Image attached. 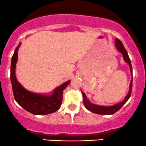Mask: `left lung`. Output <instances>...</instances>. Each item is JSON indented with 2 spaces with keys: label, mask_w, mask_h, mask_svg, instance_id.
<instances>
[{
  "label": "left lung",
  "mask_w": 146,
  "mask_h": 146,
  "mask_svg": "<svg viewBox=\"0 0 146 146\" xmlns=\"http://www.w3.org/2000/svg\"><path fill=\"white\" fill-rule=\"evenodd\" d=\"M116 48L119 50L120 52H121L123 54V57L124 60L129 64L130 66V70H131V72L132 73V66H131V60H130L129 57H128V52H127L126 50L125 49V47L123 45L122 42L119 40V39H116ZM132 86H133V79H131V82L130 83V89L129 92H128V95L125 96V99L121 103L117 104L114 105V106H98V105L92 104V103L89 102V101L88 100L87 98H86V96L85 95V94L82 92V94H83L84 97V105L86 107V109H87L88 110L90 111L93 112V113H97V114H102V115H109V114H113V113H116V111L121 109V108L126 103L127 101L128 100V99L130 98L131 95V92H132Z\"/></svg>",
  "instance_id": "1"
}]
</instances>
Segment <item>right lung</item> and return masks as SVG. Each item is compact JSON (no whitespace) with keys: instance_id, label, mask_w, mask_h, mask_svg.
<instances>
[{"instance_id":"obj_1","label":"right lung","mask_w":146,"mask_h":146,"mask_svg":"<svg viewBox=\"0 0 146 146\" xmlns=\"http://www.w3.org/2000/svg\"><path fill=\"white\" fill-rule=\"evenodd\" d=\"M20 45L21 43L15 48L11 66V80L15 100L25 110L35 115H46L57 111L62 102L63 90L68 86L70 81L57 87L50 96L37 94L25 90L18 82L15 74Z\"/></svg>"}]
</instances>
